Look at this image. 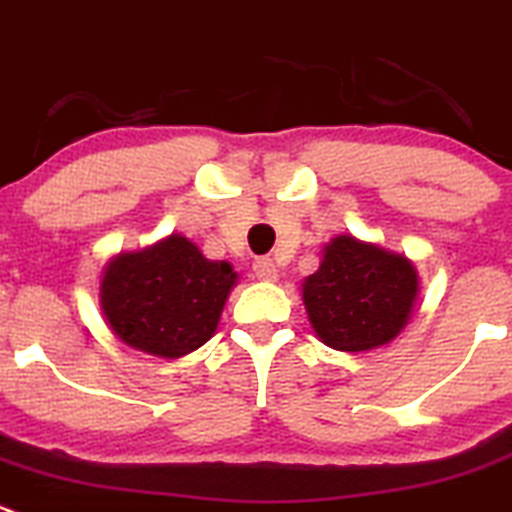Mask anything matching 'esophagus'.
<instances>
[{
  "instance_id": "obj_1",
  "label": "esophagus",
  "mask_w": 512,
  "mask_h": 512,
  "mask_svg": "<svg viewBox=\"0 0 512 512\" xmlns=\"http://www.w3.org/2000/svg\"><path fill=\"white\" fill-rule=\"evenodd\" d=\"M253 274H256V279L259 281H266V284H274V281H279V269H276V264L271 259L256 261V264H253Z\"/></svg>"
}]
</instances>
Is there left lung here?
Here are the masks:
<instances>
[{
    "instance_id": "1",
    "label": "left lung",
    "mask_w": 512,
    "mask_h": 512,
    "mask_svg": "<svg viewBox=\"0 0 512 512\" xmlns=\"http://www.w3.org/2000/svg\"><path fill=\"white\" fill-rule=\"evenodd\" d=\"M420 274L405 253L339 233L321 248L319 269L301 281L306 316L326 347L369 352L402 334L412 319Z\"/></svg>"
}]
</instances>
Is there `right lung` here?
Returning a JSON list of instances; mask_svg holds the SVG:
<instances>
[{"instance_id": "1", "label": "right lung", "mask_w": 512, "mask_h": 512, "mask_svg": "<svg viewBox=\"0 0 512 512\" xmlns=\"http://www.w3.org/2000/svg\"><path fill=\"white\" fill-rule=\"evenodd\" d=\"M238 284L228 261H211L183 233L107 261L97 304L110 332L130 349L160 359L196 352L216 334Z\"/></svg>"}]
</instances>
